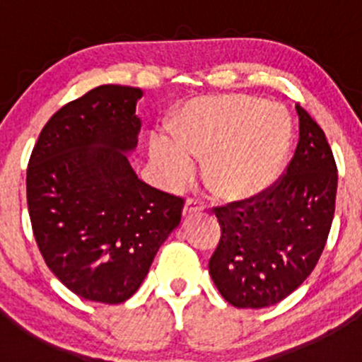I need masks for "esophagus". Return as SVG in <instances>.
<instances>
[{
    "mask_svg": "<svg viewBox=\"0 0 362 362\" xmlns=\"http://www.w3.org/2000/svg\"><path fill=\"white\" fill-rule=\"evenodd\" d=\"M203 203L199 202V199H194V198H187V202L184 204V217H189V215H194L198 214V211L203 210Z\"/></svg>",
    "mask_w": 362,
    "mask_h": 362,
    "instance_id": "esophagus-1",
    "label": "esophagus"
}]
</instances>
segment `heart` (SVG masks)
Listing matches in <instances>:
<instances>
[{
    "instance_id": "heart-1",
    "label": "heart",
    "mask_w": 362,
    "mask_h": 362,
    "mask_svg": "<svg viewBox=\"0 0 362 362\" xmlns=\"http://www.w3.org/2000/svg\"><path fill=\"white\" fill-rule=\"evenodd\" d=\"M175 140L154 134L151 158L171 185L194 175L204 159V182L222 199L264 191L279 175L291 136L289 117L273 103L242 94L192 100L171 122Z\"/></svg>"
}]
</instances>
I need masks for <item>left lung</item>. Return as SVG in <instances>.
<instances>
[{"label":"left lung","instance_id":"1","mask_svg":"<svg viewBox=\"0 0 362 362\" xmlns=\"http://www.w3.org/2000/svg\"><path fill=\"white\" fill-rule=\"evenodd\" d=\"M299 140L286 171L252 198L215 206L221 240L208 261L218 293L236 308H264L294 293L326 247L338 171L327 138L298 105Z\"/></svg>","mask_w":362,"mask_h":362}]
</instances>
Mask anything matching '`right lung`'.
<instances>
[{
  "instance_id": "1",
  "label": "right lung",
  "mask_w": 362,
  "mask_h": 362,
  "mask_svg": "<svg viewBox=\"0 0 362 362\" xmlns=\"http://www.w3.org/2000/svg\"><path fill=\"white\" fill-rule=\"evenodd\" d=\"M141 89L100 86L57 110L40 133L25 177L33 235L71 293L117 305L138 291L180 224L184 198L136 177Z\"/></svg>"
}]
</instances>
